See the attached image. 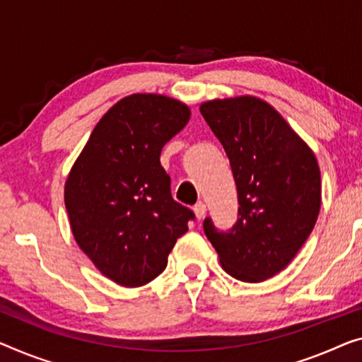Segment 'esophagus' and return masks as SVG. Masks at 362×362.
Returning <instances> with one entry per match:
<instances>
[{
  "mask_svg": "<svg viewBox=\"0 0 362 362\" xmlns=\"http://www.w3.org/2000/svg\"><path fill=\"white\" fill-rule=\"evenodd\" d=\"M193 211H195L197 219L202 221L204 218V214H206V204H204V203H197L195 208H193Z\"/></svg>",
  "mask_w": 362,
  "mask_h": 362,
  "instance_id": "obj_1",
  "label": "esophagus"
}]
</instances>
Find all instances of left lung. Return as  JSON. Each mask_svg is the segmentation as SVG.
Returning a JSON list of instances; mask_svg holds the SVG:
<instances>
[{
  "label": "left lung",
  "mask_w": 362,
  "mask_h": 362,
  "mask_svg": "<svg viewBox=\"0 0 362 362\" xmlns=\"http://www.w3.org/2000/svg\"><path fill=\"white\" fill-rule=\"evenodd\" d=\"M199 112L228 154L239 218L204 234L221 267L245 283H260L289 265L319 218L320 167L307 143L274 107L253 95L203 102Z\"/></svg>",
  "instance_id": "left-lung-1"
}]
</instances>
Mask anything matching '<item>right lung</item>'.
I'll use <instances>...</instances> for the list:
<instances>
[{"label": "right lung", "mask_w": 362, "mask_h": 362, "mask_svg": "<svg viewBox=\"0 0 362 362\" xmlns=\"http://www.w3.org/2000/svg\"><path fill=\"white\" fill-rule=\"evenodd\" d=\"M187 104L132 94L100 118L64 182L74 240L113 283L138 288L158 278L195 218L170 195L160 151L190 120Z\"/></svg>", "instance_id": "1"}]
</instances>
